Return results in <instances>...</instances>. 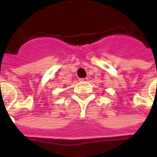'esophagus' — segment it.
<instances>
[{"instance_id": "obj_1", "label": "esophagus", "mask_w": 157, "mask_h": 157, "mask_svg": "<svg viewBox=\"0 0 157 157\" xmlns=\"http://www.w3.org/2000/svg\"><path fill=\"white\" fill-rule=\"evenodd\" d=\"M79 81L82 82H86L87 81H88V78H86H86H81Z\"/></svg>"}]
</instances>
